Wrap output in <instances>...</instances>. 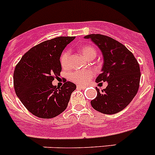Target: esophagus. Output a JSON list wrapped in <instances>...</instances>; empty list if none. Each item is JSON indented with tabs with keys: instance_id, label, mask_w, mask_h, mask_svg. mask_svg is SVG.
Returning a JSON list of instances; mask_svg holds the SVG:
<instances>
[{
	"instance_id": "esophagus-1",
	"label": "esophagus",
	"mask_w": 155,
	"mask_h": 155,
	"mask_svg": "<svg viewBox=\"0 0 155 155\" xmlns=\"http://www.w3.org/2000/svg\"><path fill=\"white\" fill-rule=\"evenodd\" d=\"M77 87L78 88V89H81V90H84V88H85V86H81V85H78L77 86Z\"/></svg>"
}]
</instances>
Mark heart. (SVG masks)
Wrapping results in <instances>:
<instances>
[{
  "instance_id": "1",
  "label": "heart",
  "mask_w": 155,
  "mask_h": 155,
  "mask_svg": "<svg viewBox=\"0 0 155 155\" xmlns=\"http://www.w3.org/2000/svg\"><path fill=\"white\" fill-rule=\"evenodd\" d=\"M82 55L84 56L87 60H91L96 57L97 52L95 48L91 45H83L80 48ZM70 51L66 50L61 54L60 61H61V67L64 69L69 68L70 66ZM94 75V72L91 69L82 70V71H74L71 72L70 74V79L73 81L74 83L80 85L85 84L86 83L91 80Z\"/></svg>"
}]
</instances>
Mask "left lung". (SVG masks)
Wrapping results in <instances>:
<instances>
[{"instance_id": "obj_1", "label": "left lung", "mask_w": 155, "mask_h": 155, "mask_svg": "<svg viewBox=\"0 0 155 155\" xmlns=\"http://www.w3.org/2000/svg\"><path fill=\"white\" fill-rule=\"evenodd\" d=\"M84 38L91 39L103 54L102 72L96 82H108L106 88L102 91L96 87L97 96L91 101V106L104 114L119 113L130 103L137 93L140 80L139 64L124 45L111 37L91 34Z\"/></svg>"}]
</instances>
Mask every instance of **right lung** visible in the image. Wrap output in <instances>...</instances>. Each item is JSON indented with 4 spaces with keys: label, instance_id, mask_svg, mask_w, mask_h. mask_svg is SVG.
Instances as JSON below:
<instances>
[{
    "label": "right lung",
    "instance_id": "1",
    "mask_svg": "<svg viewBox=\"0 0 155 155\" xmlns=\"http://www.w3.org/2000/svg\"><path fill=\"white\" fill-rule=\"evenodd\" d=\"M74 37L60 36L44 41L25 53L14 71V87L24 106L34 116L50 119L62 113L76 85L67 81L52 84L61 74V53Z\"/></svg>",
    "mask_w": 155,
    "mask_h": 155
}]
</instances>
